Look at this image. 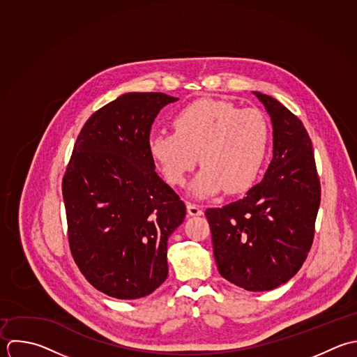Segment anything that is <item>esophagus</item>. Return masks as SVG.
I'll return each mask as SVG.
<instances>
[{
  "instance_id": "esophagus-1",
  "label": "esophagus",
  "mask_w": 357,
  "mask_h": 357,
  "mask_svg": "<svg viewBox=\"0 0 357 357\" xmlns=\"http://www.w3.org/2000/svg\"><path fill=\"white\" fill-rule=\"evenodd\" d=\"M188 214L192 215V217H197V215H202L203 214V210L200 206L197 204H193V203H188Z\"/></svg>"
}]
</instances>
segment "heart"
<instances>
[{
	"label": "heart",
	"instance_id": "1",
	"mask_svg": "<svg viewBox=\"0 0 357 357\" xmlns=\"http://www.w3.org/2000/svg\"><path fill=\"white\" fill-rule=\"evenodd\" d=\"M172 126L174 133H153L147 143L168 183L185 185L199 157L203 169L190 185L195 197H211L222 189L234 195L252 186L270 142L263 112L222 100H199L178 111Z\"/></svg>",
	"mask_w": 357,
	"mask_h": 357
}]
</instances>
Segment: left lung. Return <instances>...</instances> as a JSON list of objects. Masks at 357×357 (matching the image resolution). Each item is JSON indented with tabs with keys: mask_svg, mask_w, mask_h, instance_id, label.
I'll return each mask as SVG.
<instances>
[{
	"mask_svg": "<svg viewBox=\"0 0 357 357\" xmlns=\"http://www.w3.org/2000/svg\"><path fill=\"white\" fill-rule=\"evenodd\" d=\"M273 123V160L243 199L206 210L220 274L252 292L288 282L313 243L321 200L313 144L302 121L278 100L253 91Z\"/></svg>",
	"mask_w": 357,
	"mask_h": 357,
	"instance_id": "8db88e82",
	"label": "left lung"
}]
</instances>
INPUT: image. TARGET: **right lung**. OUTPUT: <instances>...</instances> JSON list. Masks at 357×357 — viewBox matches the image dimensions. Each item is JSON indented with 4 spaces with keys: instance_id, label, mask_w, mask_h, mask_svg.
I'll return each instance as SVG.
<instances>
[{
    "instance_id": "obj_1",
    "label": "right lung",
    "mask_w": 357,
    "mask_h": 357,
    "mask_svg": "<svg viewBox=\"0 0 357 357\" xmlns=\"http://www.w3.org/2000/svg\"><path fill=\"white\" fill-rule=\"evenodd\" d=\"M178 98L126 93L82 128L62 181L72 256L100 292L123 301L154 292L168 277L167 243L185 203L157 175L151 125Z\"/></svg>"
}]
</instances>
